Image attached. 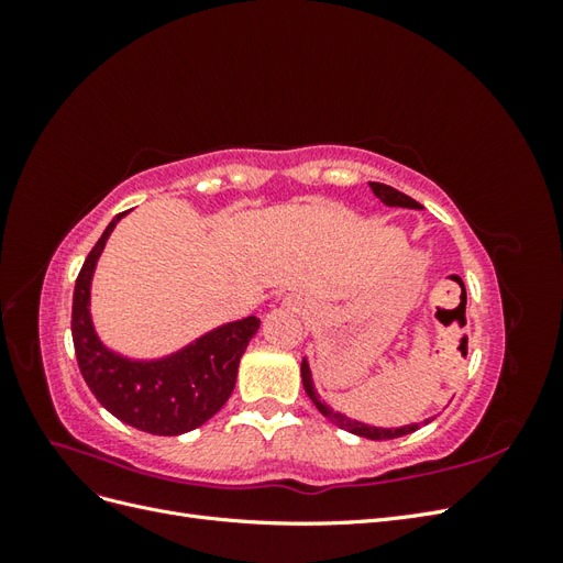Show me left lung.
I'll use <instances>...</instances> for the list:
<instances>
[{
    "label": "left lung",
    "mask_w": 563,
    "mask_h": 563,
    "mask_svg": "<svg viewBox=\"0 0 563 563\" xmlns=\"http://www.w3.org/2000/svg\"><path fill=\"white\" fill-rule=\"evenodd\" d=\"M373 195H376L383 203H387V207H404V209H422L420 203L416 199H411L408 195L395 190V187L389 185H383V183H368ZM300 376H302V387L305 391H308V397L312 399V404L319 408V413L323 418H329L333 424H338L340 430H347L356 437H364V439H373V441H383V439H397V437H404V434H411L416 430H420L422 424L432 422V418L422 420V422H411V424H404V428H376V424H366V422H360V420H352L343 413L333 411V408L329 404H323L317 395L314 389V383H312V371H310V364L308 360H302L300 364Z\"/></svg>",
    "instance_id": "left-lung-1"
}]
</instances>
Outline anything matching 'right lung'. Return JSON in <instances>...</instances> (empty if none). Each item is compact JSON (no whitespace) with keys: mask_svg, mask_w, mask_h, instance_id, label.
Wrapping results in <instances>:
<instances>
[{"mask_svg":"<svg viewBox=\"0 0 563 563\" xmlns=\"http://www.w3.org/2000/svg\"><path fill=\"white\" fill-rule=\"evenodd\" d=\"M126 213L112 218L81 265L73 296L75 354L93 397L114 418L150 434L176 437L199 428L225 406L261 319L223 323L159 360H131L110 350L93 329L91 282L108 236Z\"/></svg>","mask_w":563,"mask_h":563,"instance_id":"obj_1","label":"right lung"}]
</instances>
